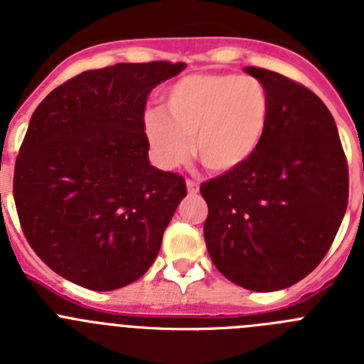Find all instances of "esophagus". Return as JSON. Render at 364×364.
Wrapping results in <instances>:
<instances>
[{
  "label": "esophagus",
  "instance_id": "1",
  "mask_svg": "<svg viewBox=\"0 0 364 364\" xmlns=\"http://www.w3.org/2000/svg\"><path fill=\"white\" fill-rule=\"evenodd\" d=\"M186 186H188V191L191 193V195H195V193L198 191V182H197V180L188 178V180H186Z\"/></svg>",
  "mask_w": 364,
  "mask_h": 364
}]
</instances>
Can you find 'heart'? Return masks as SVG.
Here are the masks:
<instances>
[{
    "label": "heart",
    "instance_id": "1",
    "mask_svg": "<svg viewBox=\"0 0 364 364\" xmlns=\"http://www.w3.org/2000/svg\"><path fill=\"white\" fill-rule=\"evenodd\" d=\"M272 117L266 85L242 74H193L164 95V114L146 117V136L154 162L171 169L184 162L189 142L211 173L246 166L264 142Z\"/></svg>",
    "mask_w": 364,
    "mask_h": 364
}]
</instances>
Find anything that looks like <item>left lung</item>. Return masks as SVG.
Instances as JSON below:
<instances>
[{
  "mask_svg": "<svg viewBox=\"0 0 364 364\" xmlns=\"http://www.w3.org/2000/svg\"><path fill=\"white\" fill-rule=\"evenodd\" d=\"M244 70L272 96L268 133L246 166L200 186L204 239L224 277L275 291L306 277L332 246L348 204V164L319 96L273 70Z\"/></svg>",
  "mask_w": 364,
  "mask_h": 364,
  "instance_id": "left-lung-1",
  "label": "left lung"
}]
</instances>
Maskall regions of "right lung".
I'll return each instance as SVG.
<instances>
[{"label":"right lung","instance_id":"1","mask_svg":"<svg viewBox=\"0 0 364 364\" xmlns=\"http://www.w3.org/2000/svg\"><path fill=\"white\" fill-rule=\"evenodd\" d=\"M184 63H117L56 87L14 167L19 224L53 272L95 291L140 279L159 255L186 180L149 164L144 111Z\"/></svg>","mask_w":364,"mask_h":364}]
</instances>
